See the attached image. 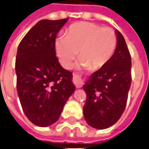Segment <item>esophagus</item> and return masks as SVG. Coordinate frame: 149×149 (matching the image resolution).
Wrapping results in <instances>:
<instances>
[{
  "instance_id": "obj_1",
  "label": "esophagus",
  "mask_w": 149,
  "mask_h": 149,
  "mask_svg": "<svg viewBox=\"0 0 149 149\" xmlns=\"http://www.w3.org/2000/svg\"><path fill=\"white\" fill-rule=\"evenodd\" d=\"M73 82H74V85L76 86V88H80L83 86V84H84L81 77L79 75H78V74H74L73 75Z\"/></svg>"
}]
</instances>
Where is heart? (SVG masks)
Masks as SVG:
<instances>
[{
	"label": "heart",
	"mask_w": 149,
	"mask_h": 149,
	"mask_svg": "<svg viewBox=\"0 0 149 149\" xmlns=\"http://www.w3.org/2000/svg\"><path fill=\"white\" fill-rule=\"evenodd\" d=\"M117 47V36L109 27L80 22L70 26L65 36L55 40L54 49L61 65L65 69L71 67L79 51L78 69L97 70L110 60Z\"/></svg>",
	"instance_id": "heart-1"
}]
</instances>
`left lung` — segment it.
<instances>
[{
    "instance_id": "obj_1",
    "label": "left lung",
    "mask_w": 149,
    "mask_h": 149,
    "mask_svg": "<svg viewBox=\"0 0 149 149\" xmlns=\"http://www.w3.org/2000/svg\"><path fill=\"white\" fill-rule=\"evenodd\" d=\"M117 47L110 60L92 74L84 85L87 100L84 116L89 126L105 129L123 113L131 84V58L123 35L115 30Z\"/></svg>"
}]
</instances>
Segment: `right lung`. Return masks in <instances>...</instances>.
<instances>
[{
  "label": "right lung",
  "mask_w": 149,
  "mask_h": 149,
  "mask_svg": "<svg viewBox=\"0 0 149 149\" xmlns=\"http://www.w3.org/2000/svg\"><path fill=\"white\" fill-rule=\"evenodd\" d=\"M68 19L39 21L18 45V95L26 116L38 127L56 123L75 91L72 73L62 68L54 49L57 34Z\"/></svg>",
  "instance_id": "add662e5"
}]
</instances>
